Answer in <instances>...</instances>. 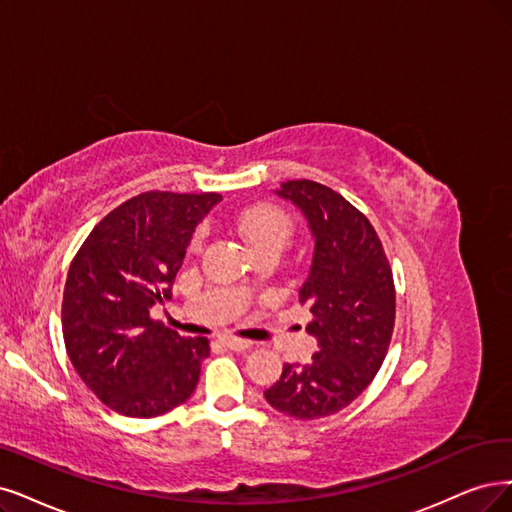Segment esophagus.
<instances>
[{
	"label": "esophagus",
	"mask_w": 512,
	"mask_h": 512,
	"mask_svg": "<svg viewBox=\"0 0 512 512\" xmlns=\"http://www.w3.org/2000/svg\"><path fill=\"white\" fill-rule=\"evenodd\" d=\"M219 342L225 346V348H230V350H236V352H242V350H249L251 346H253V342H249V339H240V337H230V335H225V337H219Z\"/></svg>",
	"instance_id": "obj_1"
}]
</instances>
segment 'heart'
Here are the masks:
<instances>
[{
  "label": "heart",
  "instance_id": "heart-1",
  "mask_svg": "<svg viewBox=\"0 0 512 512\" xmlns=\"http://www.w3.org/2000/svg\"><path fill=\"white\" fill-rule=\"evenodd\" d=\"M240 230L249 240L255 253L261 251H278L285 249L293 223L287 213H282L276 206H255L240 217ZM200 242V232L194 236V246Z\"/></svg>",
  "mask_w": 512,
  "mask_h": 512
}]
</instances>
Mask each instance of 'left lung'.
<instances>
[{
    "label": "left lung",
    "mask_w": 512,
    "mask_h": 512,
    "mask_svg": "<svg viewBox=\"0 0 512 512\" xmlns=\"http://www.w3.org/2000/svg\"><path fill=\"white\" fill-rule=\"evenodd\" d=\"M276 194L301 208L316 240L299 299L318 352L308 365L282 367L266 401L291 418L318 420L348 407L380 371L394 329V278L380 236L342 194L308 179L282 183Z\"/></svg>",
    "instance_id": "8db88e82"
}]
</instances>
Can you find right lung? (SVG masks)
I'll use <instances>...</instances> for the list:
<instances>
[{
	"label": "right lung",
	"mask_w": 512,
	"mask_h": 512,
	"mask_svg": "<svg viewBox=\"0 0 512 512\" xmlns=\"http://www.w3.org/2000/svg\"><path fill=\"white\" fill-rule=\"evenodd\" d=\"M219 194L143 192L107 213L75 253L63 291V339L82 382L128 418L185 403L211 354L149 316L170 297L196 225Z\"/></svg>",
	"instance_id": "right-lung-1"
}]
</instances>
